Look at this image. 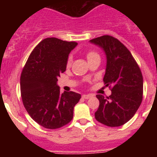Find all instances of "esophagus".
Segmentation results:
<instances>
[{"mask_svg": "<svg viewBox=\"0 0 157 157\" xmlns=\"http://www.w3.org/2000/svg\"><path fill=\"white\" fill-rule=\"evenodd\" d=\"M91 97H92V95H90V94H83L82 95L83 99H90Z\"/></svg>", "mask_w": 157, "mask_h": 157, "instance_id": "esophagus-1", "label": "esophagus"}]
</instances>
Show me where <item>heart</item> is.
<instances>
[{
    "mask_svg": "<svg viewBox=\"0 0 157 157\" xmlns=\"http://www.w3.org/2000/svg\"><path fill=\"white\" fill-rule=\"evenodd\" d=\"M96 56H98V54L97 53V52H94V51H90V52L86 54V57H87V59H88V60L89 59H92V58L96 57ZM71 60H72V57L71 56H69L68 59H67V66H70L71 63Z\"/></svg>",
    "mask_w": 157,
    "mask_h": 157,
    "instance_id": "b5f03b06",
    "label": "heart"
}]
</instances>
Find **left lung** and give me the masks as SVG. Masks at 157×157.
Wrapping results in <instances>:
<instances>
[{
	"label": "left lung",
	"mask_w": 157,
	"mask_h": 157,
	"mask_svg": "<svg viewBox=\"0 0 157 157\" xmlns=\"http://www.w3.org/2000/svg\"><path fill=\"white\" fill-rule=\"evenodd\" d=\"M106 55L104 82L112 94L105 98L96 96L100 105L96 120L108 127H120L134 116L143 95V78L138 63L130 51L115 37L104 35L90 40Z\"/></svg>",
	"instance_id": "obj_1"
}]
</instances>
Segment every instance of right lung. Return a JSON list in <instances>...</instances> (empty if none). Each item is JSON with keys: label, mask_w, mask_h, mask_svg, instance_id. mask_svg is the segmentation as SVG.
<instances>
[{"label": "right lung", "mask_w": 157, "mask_h": 157, "mask_svg": "<svg viewBox=\"0 0 157 157\" xmlns=\"http://www.w3.org/2000/svg\"><path fill=\"white\" fill-rule=\"evenodd\" d=\"M75 41L56 37L42 40L34 48L20 77V90L25 109L41 127L57 129L71 121L74 107L81 95L59 91L58 77L66 71L68 55L77 46Z\"/></svg>", "instance_id": "add662e5"}]
</instances>
